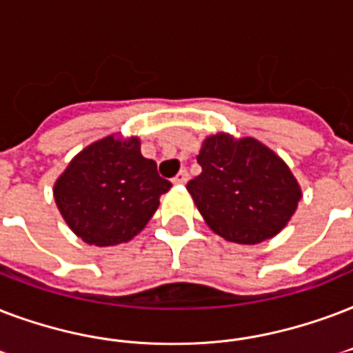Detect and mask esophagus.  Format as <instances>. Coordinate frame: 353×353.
<instances>
[{
  "instance_id": "34e87169",
  "label": "esophagus",
  "mask_w": 353,
  "mask_h": 353,
  "mask_svg": "<svg viewBox=\"0 0 353 353\" xmlns=\"http://www.w3.org/2000/svg\"><path fill=\"white\" fill-rule=\"evenodd\" d=\"M188 176H190V174H188V171H185V169H182V171H180V173L173 179V184H185V182H188Z\"/></svg>"
}]
</instances>
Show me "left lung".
<instances>
[{
	"instance_id": "1",
	"label": "left lung",
	"mask_w": 353,
	"mask_h": 353,
	"mask_svg": "<svg viewBox=\"0 0 353 353\" xmlns=\"http://www.w3.org/2000/svg\"><path fill=\"white\" fill-rule=\"evenodd\" d=\"M196 162L202 173L185 188L208 226L226 241L270 239L299 206V182L258 139L215 134L204 139Z\"/></svg>"
}]
</instances>
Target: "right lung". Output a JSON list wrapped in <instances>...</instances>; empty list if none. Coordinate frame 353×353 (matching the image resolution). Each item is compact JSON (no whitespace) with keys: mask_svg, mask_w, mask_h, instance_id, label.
I'll use <instances>...</instances> for the list:
<instances>
[{"mask_svg":"<svg viewBox=\"0 0 353 353\" xmlns=\"http://www.w3.org/2000/svg\"><path fill=\"white\" fill-rule=\"evenodd\" d=\"M169 188L157 162L141 157L138 138L106 136L73 158L53 193L64 221L84 243L112 247L145 228Z\"/></svg>","mask_w":353,"mask_h":353,"instance_id":"obj_1","label":"right lung"}]
</instances>
